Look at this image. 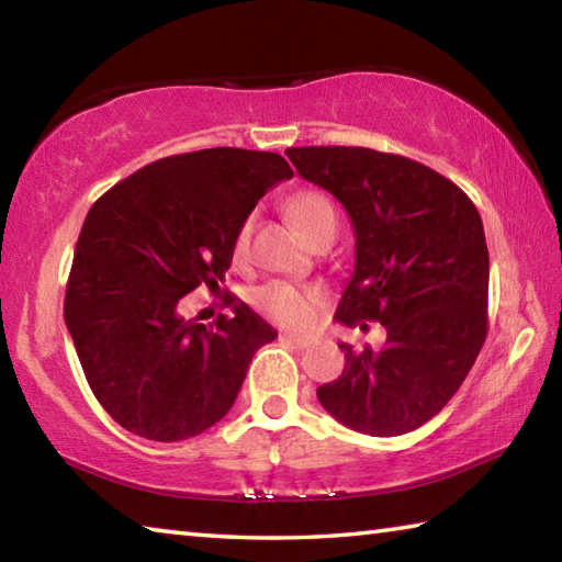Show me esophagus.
<instances>
[{"label":"esophagus","mask_w":562,"mask_h":562,"mask_svg":"<svg viewBox=\"0 0 562 562\" xmlns=\"http://www.w3.org/2000/svg\"><path fill=\"white\" fill-rule=\"evenodd\" d=\"M282 339L290 341V345H294L297 349H307L312 345H317V337H312V335H294V331H284Z\"/></svg>","instance_id":"1"}]
</instances>
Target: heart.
<instances>
[{
    "mask_svg": "<svg viewBox=\"0 0 562 562\" xmlns=\"http://www.w3.org/2000/svg\"><path fill=\"white\" fill-rule=\"evenodd\" d=\"M288 213L294 221V225L310 237H315L317 233L325 231L327 225H337V215L335 207L327 201L322 193H315V190H304V193H297L290 198L288 203ZM250 231L252 225L250 221H245L233 237V258L243 260L247 255V247H250ZM255 307L265 315L272 317L274 322H280L284 327H304L310 325L312 317L322 302V294L312 288H300V284H290V282H270L265 288L255 290L252 294Z\"/></svg>",
    "mask_w": 562,
    "mask_h": 562,
    "instance_id": "obj_1",
    "label": "heart"
}]
</instances>
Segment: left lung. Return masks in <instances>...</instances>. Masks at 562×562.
Here are the masks:
<instances>
[{
    "instance_id": "left-lung-1",
    "label": "left lung",
    "mask_w": 562,
    "mask_h": 562,
    "mask_svg": "<svg viewBox=\"0 0 562 562\" xmlns=\"http://www.w3.org/2000/svg\"><path fill=\"white\" fill-rule=\"evenodd\" d=\"M297 173L329 190L355 227V272L335 319L382 347L341 341L345 372L317 389L349 429L398 436L459 392L486 341L488 247L471 198L412 158L355 146L288 148Z\"/></svg>"
}]
</instances>
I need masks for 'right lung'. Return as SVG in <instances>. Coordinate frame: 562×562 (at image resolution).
Instances as JSON below:
<instances>
[{
    "label": "right lung",
    "mask_w": 562,
    "mask_h": 562,
    "mask_svg": "<svg viewBox=\"0 0 562 562\" xmlns=\"http://www.w3.org/2000/svg\"><path fill=\"white\" fill-rule=\"evenodd\" d=\"M292 168L280 154L205 148L160 158L106 190L83 221L64 322L93 396L123 429L183 441L231 412L247 367L278 331L243 302L215 327L180 315L221 292L233 237Z\"/></svg>",
    "instance_id": "add662e5"
}]
</instances>
